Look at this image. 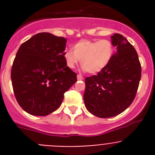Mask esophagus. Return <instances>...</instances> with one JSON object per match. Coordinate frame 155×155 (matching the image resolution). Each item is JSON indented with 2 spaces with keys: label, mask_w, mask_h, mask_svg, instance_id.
Listing matches in <instances>:
<instances>
[{
  "label": "esophagus",
  "mask_w": 155,
  "mask_h": 155,
  "mask_svg": "<svg viewBox=\"0 0 155 155\" xmlns=\"http://www.w3.org/2000/svg\"><path fill=\"white\" fill-rule=\"evenodd\" d=\"M77 78H78V80H83V77L81 74H78Z\"/></svg>",
  "instance_id": "1"
}]
</instances>
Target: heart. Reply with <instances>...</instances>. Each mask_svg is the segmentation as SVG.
Instances as JSON below:
<instances>
[{"label": "heart", "instance_id": "heart-1", "mask_svg": "<svg viewBox=\"0 0 155 155\" xmlns=\"http://www.w3.org/2000/svg\"><path fill=\"white\" fill-rule=\"evenodd\" d=\"M114 54V46L109 39H81L74 46L73 50L64 53L66 65L74 68L81 60L82 68L88 74H95L103 71L110 63Z\"/></svg>", "mask_w": 155, "mask_h": 155}]
</instances>
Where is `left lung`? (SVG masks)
I'll return each instance as SVG.
<instances>
[{"mask_svg": "<svg viewBox=\"0 0 155 155\" xmlns=\"http://www.w3.org/2000/svg\"><path fill=\"white\" fill-rule=\"evenodd\" d=\"M111 39L117 51L110 63L98 74L85 78V107L100 118L126 110L135 98L141 78V65L134 46L119 33Z\"/></svg>", "mask_w": 155, "mask_h": 155, "instance_id": "obj_1", "label": "left lung"}]
</instances>
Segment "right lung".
<instances>
[{"mask_svg": "<svg viewBox=\"0 0 155 155\" xmlns=\"http://www.w3.org/2000/svg\"><path fill=\"white\" fill-rule=\"evenodd\" d=\"M66 43L64 37L40 32L19 47L11 78L18 103L29 114L47 116L57 110L77 81L64 61Z\"/></svg>", "mask_w": 155, "mask_h": 155, "instance_id": "add662e5", "label": "right lung"}]
</instances>
